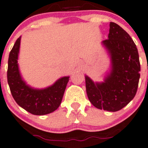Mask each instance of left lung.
<instances>
[{
  "label": "left lung",
  "mask_w": 148,
  "mask_h": 148,
  "mask_svg": "<svg viewBox=\"0 0 148 148\" xmlns=\"http://www.w3.org/2000/svg\"><path fill=\"white\" fill-rule=\"evenodd\" d=\"M111 58V71L103 82L85 76L87 95L100 110L117 112L128 104L136 93L140 63L136 45L121 26L110 23L108 39L102 41Z\"/></svg>",
  "instance_id": "obj_1"
}]
</instances>
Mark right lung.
<instances>
[{"instance_id":"add662e5","label":"right lung","mask_w":148,"mask_h":148,"mask_svg":"<svg viewBox=\"0 0 148 148\" xmlns=\"http://www.w3.org/2000/svg\"><path fill=\"white\" fill-rule=\"evenodd\" d=\"M20 39L18 38L9 53L7 79L11 93L18 105L36 115H44L57 110L60 105L69 77H61L45 89H34L26 85L20 75L17 60Z\"/></svg>"}]
</instances>
